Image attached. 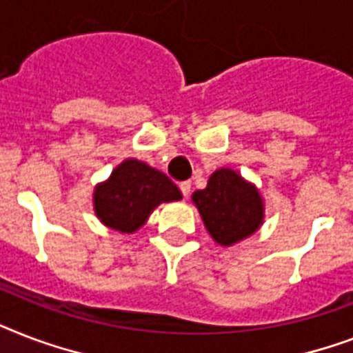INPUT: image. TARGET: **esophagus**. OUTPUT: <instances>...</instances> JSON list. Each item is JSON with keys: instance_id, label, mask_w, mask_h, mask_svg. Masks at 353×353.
Here are the masks:
<instances>
[{"instance_id": "esophagus-1", "label": "esophagus", "mask_w": 353, "mask_h": 353, "mask_svg": "<svg viewBox=\"0 0 353 353\" xmlns=\"http://www.w3.org/2000/svg\"><path fill=\"white\" fill-rule=\"evenodd\" d=\"M179 188H181V192L185 198H188V194H190V188H192V183L190 181H183L181 185H179Z\"/></svg>"}]
</instances>
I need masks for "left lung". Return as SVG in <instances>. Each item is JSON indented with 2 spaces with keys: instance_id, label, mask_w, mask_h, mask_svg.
<instances>
[{
  "instance_id": "1",
  "label": "left lung",
  "mask_w": 353,
  "mask_h": 353,
  "mask_svg": "<svg viewBox=\"0 0 353 353\" xmlns=\"http://www.w3.org/2000/svg\"><path fill=\"white\" fill-rule=\"evenodd\" d=\"M205 229L221 247L245 240L263 225L265 205L258 187L232 168H218L203 190L192 194Z\"/></svg>"
}]
</instances>
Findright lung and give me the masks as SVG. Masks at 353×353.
Wrapping results in <instances>:
<instances>
[{"label": "right lung", "instance_id": "add662e5", "mask_svg": "<svg viewBox=\"0 0 353 353\" xmlns=\"http://www.w3.org/2000/svg\"><path fill=\"white\" fill-rule=\"evenodd\" d=\"M176 183L139 159H124L93 190V210L102 225L122 234L139 231L161 203L179 201Z\"/></svg>", "mask_w": 353, "mask_h": 353}]
</instances>
